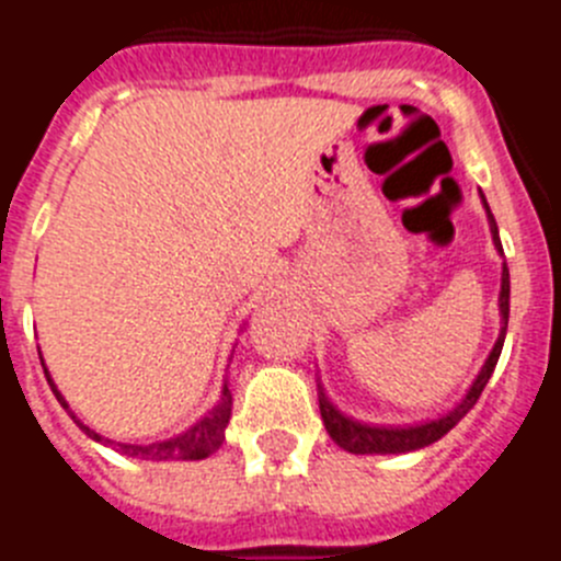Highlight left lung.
<instances>
[{
	"instance_id": "1",
	"label": "left lung",
	"mask_w": 561,
	"mask_h": 561,
	"mask_svg": "<svg viewBox=\"0 0 561 561\" xmlns=\"http://www.w3.org/2000/svg\"><path fill=\"white\" fill-rule=\"evenodd\" d=\"M483 196V193H480ZM485 205V199H483ZM485 213H489V225H492V236H494V244L497 250L503 252L500 247V236H497V221H494L492 210L485 205ZM508 300H512V280H508V266H503V284H500V311H503V320H508ZM505 340V334L500 331L497 342H494L492 354L485 356L483 368H480L478 379L472 381V388L469 393L460 399V404L455 410H449L447 415H440V419L427 421V424H419V427H370V424H359V421L348 419V415H342L340 410L334 408L329 401V396L317 393L320 399V415H323V424L329 430V435L334 438L336 447H342L345 453H354V455H396V453H413V449L421 447H430L440 435H447L449 430L463 419L469 410L474 408V401L480 399L483 393L485 381L492 379L494 374V365H497V345Z\"/></svg>"
}]
</instances>
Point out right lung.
<instances>
[{"mask_svg": "<svg viewBox=\"0 0 561 561\" xmlns=\"http://www.w3.org/2000/svg\"><path fill=\"white\" fill-rule=\"evenodd\" d=\"M44 374H47V368H44ZM47 381H49V388H53V393H56V399L61 401V408L69 410V404L64 401V396L58 393L53 379ZM230 410H232V393L225 385L219 404H216L205 419L196 421L191 430L176 435V438L157 440V444H146V447H140V444H114V447H117V453L128 455V458H142V460H202L221 447V440H225V427H227V421H230ZM72 419H76V415H72ZM78 427H81L89 438L103 440L95 430H89L87 424H81V421H78ZM108 444H112V440H108Z\"/></svg>", "mask_w": 561, "mask_h": 561, "instance_id": "obj_1", "label": "right lung"}]
</instances>
